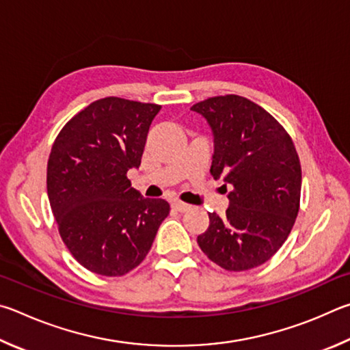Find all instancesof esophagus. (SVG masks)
I'll list each match as a JSON object with an SVG mask.
<instances>
[{
	"label": "esophagus",
	"mask_w": 350,
	"mask_h": 350,
	"mask_svg": "<svg viewBox=\"0 0 350 350\" xmlns=\"http://www.w3.org/2000/svg\"><path fill=\"white\" fill-rule=\"evenodd\" d=\"M172 209L176 211V212H186V211L191 209V206L186 204V203H181V201H174V203H172Z\"/></svg>",
	"instance_id": "esophagus-1"
}]
</instances>
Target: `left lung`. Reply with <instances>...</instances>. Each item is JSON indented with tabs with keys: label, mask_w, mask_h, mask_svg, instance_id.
<instances>
[{
	"label": "left lung",
	"mask_w": 350,
	"mask_h": 350,
	"mask_svg": "<svg viewBox=\"0 0 350 350\" xmlns=\"http://www.w3.org/2000/svg\"><path fill=\"white\" fill-rule=\"evenodd\" d=\"M191 109L212 129V176L232 186L226 215L209 213L198 246L226 271L261 266L283 246L299 211L301 165L293 141L271 113L244 96H212Z\"/></svg>",
	"instance_id": "left-lung-1"
}]
</instances>
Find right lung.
<instances>
[{"label": "right lung", "instance_id": "right-lung-1", "mask_svg": "<svg viewBox=\"0 0 350 350\" xmlns=\"http://www.w3.org/2000/svg\"><path fill=\"white\" fill-rule=\"evenodd\" d=\"M161 106L107 96L61 129L47 161V195L59 235L79 265L121 277L146 258L164 200L143 198L127 172L139 167L146 138Z\"/></svg>", "mask_w": 350, "mask_h": 350}]
</instances>
